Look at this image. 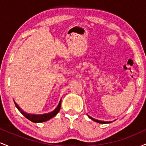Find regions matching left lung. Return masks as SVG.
Here are the masks:
<instances>
[{
  "label": "left lung",
  "mask_w": 146,
  "mask_h": 146,
  "mask_svg": "<svg viewBox=\"0 0 146 146\" xmlns=\"http://www.w3.org/2000/svg\"><path fill=\"white\" fill-rule=\"evenodd\" d=\"M88 117H89V118L91 119L92 120H93V121H95L98 122V123H110V122H111V121H100V120L95 119L93 118V117H90L89 115H88Z\"/></svg>",
  "instance_id": "obj_1"
}]
</instances>
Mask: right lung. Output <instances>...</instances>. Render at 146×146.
I'll use <instances>...</instances> for the list:
<instances>
[{"mask_svg":"<svg viewBox=\"0 0 146 146\" xmlns=\"http://www.w3.org/2000/svg\"><path fill=\"white\" fill-rule=\"evenodd\" d=\"M61 102L62 100H60L59 104H58L57 108L53 110V111L48 113L42 114V115H34V114H28L27 113H25V112L18 106V105L16 103V102H14V104L15 105H16V108H18V110H19V111L21 112L27 119H28L30 120L31 121L34 122V123H41V122L48 121L50 119H51L52 117L56 116L57 114L58 113V112L60 111V107H61Z\"/></svg>","mask_w":146,"mask_h":146,"instance_id":"add662e5","label":"right lung"}]
</instances>
